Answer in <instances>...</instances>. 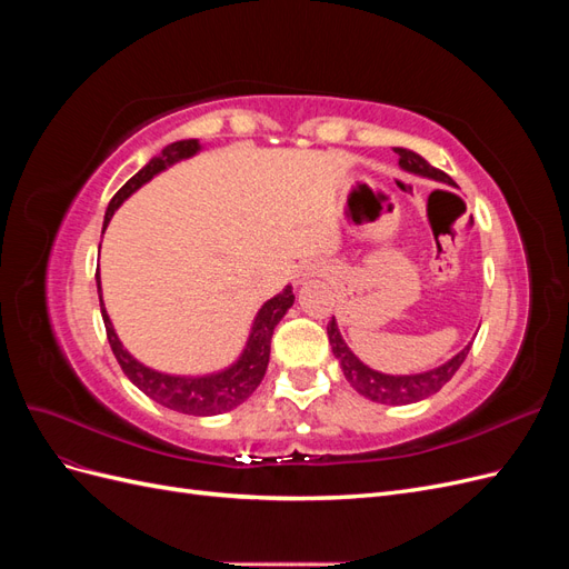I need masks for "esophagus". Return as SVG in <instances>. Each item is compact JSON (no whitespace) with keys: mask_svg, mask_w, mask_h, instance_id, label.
Here are the masks:
<instances>
[{"mask_svg":"<svg viewBox=\"0 0 569 569\" xmlns=\"http://www.w3.org/2000/svg\"><path fill=\"white\" fill-rule=\"evenodd\" d=\"M306 280V274H299V282H303Z\"/></svg>","mask_w":569,"mask_h":569,"instance_id":"34e87169","label":"esophagus"}]
</instances>
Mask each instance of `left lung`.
I'll return each instance as SVG.
<instances>
[{"instance_id": "obj_1", "label": "left lung", "mask_w": 569, "mask_h": 569, "mask_svg": "<svg viewBox=\"0 0 569 569\" xmlns=\"http://www.w3.org/2000/svg\"><path fill=\"white\" fill-rule=\"evenodd\" d=\"M399 153V166L410 170V173H418V176H427L432 180L439 182H449L451 178L443 173V170L429 166L422 157H418L416 151H408L396 147L393 149ZM327 335H330V343H332V351L339 358V366L343 377H347V382L360 393L366 396L370 401L377 403H389V406H403V403H416L427 399V396L437 393L446 382L451 380L456 375V370L462 366L465 356H468L470 347H465L458 356H453L449 363L439 366L437 370H429V372H420V375H403V377H393V375H382V372H375L368 366L360 363V360L351 353V349L343 343L341 335H339V327L335 322V318L327 322Z\"/></svg>"}]
</instances>
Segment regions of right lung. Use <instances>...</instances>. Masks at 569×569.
Returning <instances> with one entry per match:
<instances>
[{
    "instance_id": "obj_1",
    "label": "right lung",
    "mask_w": 569,
    "mask_h": 569,
    "mask_svg": "<svg viewBox=\"0 0 569 569\" xmlns=\"http://www.w3.org/2000/svg\"><path fill=\"white\" fill-rule=\"evenodd\" d=\"M199 151V142L197 140H182V142H173L168 144L159 157H153L140 173L132 176L123 187L118 189L113 194L107 216H104V228L109 226V220L113 216V211L123 203L137 187H142L147 180H151L157 173H161L163 168L173 166L176 161H182L192 153ZM97 284H99V274H97ZM295 303V291L291 287H287L282 295L272 297L261 311H258L253 327H251V337L247 349L242 353V358L228 370H222L218 375H209V377H173V375H163L157 370H149L123 349V343L118 341L113 325L107 316L104 308H101V318H104V327H107V337L111 343V351L118 360L120 370L126 372L128 380L144 391L149 399H153L157 403L184 412V416H218V412L232 410L234 406H239L242 401H247L249 396L256 391V387L261 385L268 360H270V339H272V330L274 325L280 322V318L287 313V308H291ZM99 306L101 303V284H99Z\"/></svg>"
}]
</instances>
